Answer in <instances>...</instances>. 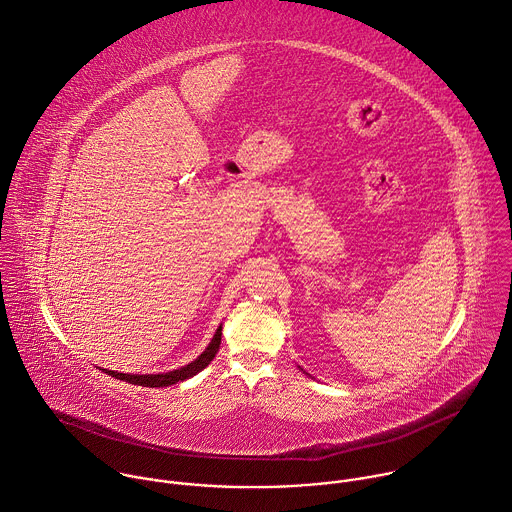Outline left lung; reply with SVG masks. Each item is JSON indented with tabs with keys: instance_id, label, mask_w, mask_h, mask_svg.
I'll return each mask as SVG.
<instances>
[{
	"instance_id": "left-lung-1",
	"label": "left lung",
	"mask_w": 512,
	"mask_h": 512,
	"mask_svg": "<svg viewBox=\"0 0 512 512\" xmlns=\"http://www.w3.org/2000/svg\"><path fill=\"white\" fill-rule=\"evenodd\" d=\"M300 370H302V368H300Z\"/></svg>"
}]
</instances>
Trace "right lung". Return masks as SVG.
<instances>
[{
	"mask_svg": "<svg viewBox=\"0 0 512 512\" xmlns=\"http://www.w3.org/2000/svg\"><path fill=\"white\" fill-rule=\"evenodd\" d=\"M220 342H222V324L216 328L210 344L206 346V350L196 358L192 360L190 364L182 366V368H176V370H170V372H158V374H126V372H118V370H106V368H100L104 370L106 374L118 378V380H124V382H130V384H138V386H148V388H162V386H172L176 382H184L192 376H196L198 372H202L216 356L218 348H220Z\"/></svg>",
	"mask_w": 512,
	"mask_h": 512,
	"instance_id": "1",
	"label": "right lung"
}]
</instances>
